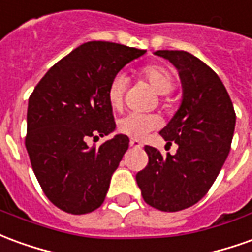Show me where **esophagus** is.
<instances>
[{"instance_id":"1","label":"esophagus","mask_w":252,"mask_h":252,"mask_svg":"<svg viewBox=\"0 0 252 252\" xmlns=\"http://www.w3.org/2000/svg\"><path fill=\"white\" fill-rule=\"evenodd\" d=\"M129 146L131 147H133V149H140L143 144H142V142H139V140H136V139H131V142H129Z\"/></svg>"}]
</instances>
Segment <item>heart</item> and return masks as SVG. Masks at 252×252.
<instances>
[{"label": "heart", "mask_w": 252, "mask_h": 252, "mask_svg": "<svg viewBox=\"0 0 252 252\" xmlns=\"http://www.w3.org/2000/svg\"><path fill=\"white\" fill-rule=\"evenodd\" d=\"M142 76L149 82L158 95H168L175 89L173 73L162 65H149L142 69ZM126 77L116 75L108 87V101L113 109L123 105V98L126 89ZM161 126V119L157 114H143L132 112L119 121V131L132 139H143L149 132Z\"/></svg>", "instance_id": "heart-1"}]
</instances>
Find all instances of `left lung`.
Segmentation results:
<instances>
[{"instance_id": "obj_1", "label": "left lung", "mask_w": 252, "mask_h": 252, "mask_svg": "<svg viewBox=\"0 0 252 252\" xmlns=\"http://www.w3.org/2000/svg\"><path fill=\"white\" fill-rule=\"evenodd\" d=\"M179 72L180 106L159 132L179 149L162 157L146 146L149 165L136 175L144 202L161 212H179L199 202L229 154L236 114L217 73L191 53L157 50Z\"/></svg>"}]
</instances>
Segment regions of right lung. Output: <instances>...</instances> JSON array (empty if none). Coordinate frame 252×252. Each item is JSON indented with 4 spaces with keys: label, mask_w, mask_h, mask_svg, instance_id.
Returning a JSON list of instances; mask_svg holds the SVG:
<instances>
[{
    "label": "right lung",
    "mask_w": 252,
    "mask_h": 252,
    "mask_svg": "<svg viewBox=\"0 0 252 252\" xmlns=\"http://www.w3.org/2000/svg\"><path fill=\"white\" fill-rule=\"evenodd\" d=\"M144 53L87 42L52 66L30 96L26 147L43 192L61 210L86 214L103 203L129 139L117 133L98 149L86 140L114 132L109 84Z\"/></svg>",
    "instance_id": "obj_1"
}]
</instances>
